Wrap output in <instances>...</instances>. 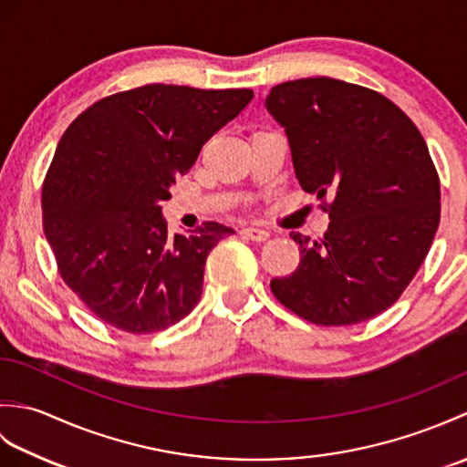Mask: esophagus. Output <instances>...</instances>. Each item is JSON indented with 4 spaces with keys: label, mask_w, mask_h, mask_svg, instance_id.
<instances>
[{
    "label": "esophagus",
    "mask_w": 467,
    "mask_h": 467,
    "mask_svg": "<svg viewBox=\"0 0 467 467\" xmlns=\"http://www.w3.org/2000/svg\"><path fill=\"white\" fill-rule=\"evenodd\" d=\"M241 234L244 236V239L256 241V243H263V241L269 239V233H266L265 228H256V226H246V228H243Z\"/></svg>",
    "instance_id": "34e87169"
}]
</instances>
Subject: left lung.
Masks as SVG:
<instances>
[{"mask_svg":"<svg viewBox=\"0 0 467 467\" xmlns=\"http://www.w3.org/2000/svg\"><path fill=\"white\" fill-rule=\"evenodd\" d=\"M265 106L289 138L301 188L331 218L319 241L293 234L301 261L271 281L273 295L325 327L389 309L440 224V176L418 126L383 94L335 78L283 82Z\"/></svg>","mask_w":467,"mask_h":467,"instance_id":"left-lung-1","label":"left lung"}]
</instances>
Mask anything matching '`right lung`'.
Returning <instances> with one entry per match:
<instances>
[{
    "mask_svg": "<svg viewBox=\"0 0 467 467\" xmlns=\"http://www.w3.org/2000/svg\"><path fill=\"white\" fill-rule=\"evenodd\" d=\"M253 90L148 84L102 98L69 124L42 188L57 271L88 309L126 333H156L191 313L204 263L233 228L168 236L161 202L202 144Z\"/></svg>",
    "mask_w": 467,
    "mask_h": 467,
    "instance_id": "right-lung-1",
    "label": "right lung"
}]
</instances>
